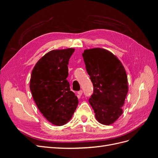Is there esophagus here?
<instances>
[{
    "instance_id": "esophagus-1",
    "label": "esophagus",
    "mask_w": 158,
    "mask_h": 158,
    "mask_svg": "<svg viewBox=\"0 0 158 158\" xmlns=\"http://www.w3.org/2000/svg\"><path fill=\"white\" fill-rule=\"evenodd\" d=\"M82 93H83V91L82 90H80L78 92V95H80V96H81V95H82Z\"/></svg>"
}]
</instances>
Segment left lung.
I'll list each match as a JSON object with an SVG mask.
<instances>
[{
	"label": "left lung",
	"instance_id": "1",
	"mask_svg": "<svg viewBox=\"0 0 158 158\" xmlns=\"http://www.w3.org/2000/svg\"><path fill=\"white\" fill-rule=\"evenodd\" d=\"M82 56L94 86L89 103L99 123L111 125L122 114L128 93L125 69L117 57L106 49H85Z\"/></svg>",
	"mask_w": 158,
	"mask_h": 158
}]
</instances>
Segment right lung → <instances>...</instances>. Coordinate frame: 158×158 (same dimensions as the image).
Segmentation results:
<instances>
[{
  "label": "right lung",
  "instance_id": "add662e5",
  "mask_svg": "<svg viewBox=\"0 0 158 158\" xmlns=\"http://www.w3.org/2000/svg\"><path fill=\"white\" fill-rule=\"evenodd\" d=\"M74 49L52 50L38 60L33 68L30 88L40 112L52 125L67 123L78 100L66 80L68 64Z\"/></svg>",
  "mask_w": 158,
  "mask_h": 158
}]
</instances>
